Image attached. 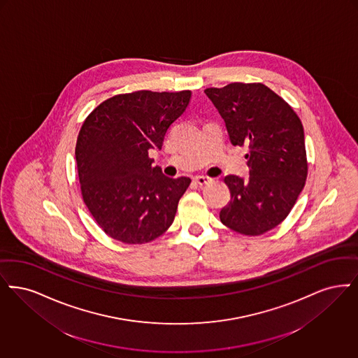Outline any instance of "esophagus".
Here are the masks:
<instances>
[{
	"label": "esophagus",
	"mask_w": 358,
	"mask_h": 358,
	"mask_svg": "<svg viewBox=\"0 0 358 358\" xmlns=\"http://www.w3.org/2000/svg\"><path fill=\"white\" fill-rule=\"evenodd\" d=\"M194 180H195V183H196V185H199V186H204V185H208L213 179H211V178H208V176L199 175V176H195V178H194Z\"/></svg>",
	"instance_id": "34e87169"
}]
</instances>
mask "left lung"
I'll list each match as a JSON object with an SVG mask.
<instances>
[{
  "label": "left lung",
  "mask_w": 358,
  "mask_h": 358,
  "mask_svg": "<svg viewBox=\"0 0 358 358\" xmlns=\"http://www.w3.org/2000/svg\"><path fill=\"white\" fill-rule=\"evenodd\" d=\"M233 145L249 147V179L227 175L231 201L220 222L234 231L261 235L289 215L305 186L308 160L303 127L293 108L261 83L207 88Z\"/></svg>",
  "instance_id": "left-lung-1"
}]
</instances>
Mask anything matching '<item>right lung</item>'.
Masks as SVG:
<instances>
[{
	"mask_svg": "<svg viewBox=\"0 0 358 358\" xmlns=\"http://www.w3.org/2000/svg\"><path fill=\"white\" fill-rule=\"evenodd\" d=\"M189 99V91L116 94L81 125L75 151L81 195L110 238L141 245L171 226L191 179L163 175L148 152L162 150Z\"/></svg>",
	"mask_w": 358,
	"mask_h": 358,
	"instance_id": "add662e5",
	"label": "right lung"
}]
</instances>
